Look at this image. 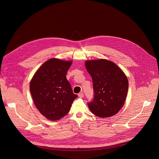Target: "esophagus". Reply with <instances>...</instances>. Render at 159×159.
I'll list each match as a JSON object with an SVG mask.
<instances>
[{
	"mask_svg": "<svg viewBox=\"0 0 159 159\" xmlns=\"http://www.w3.org/2000/svg\"><path fill=\"white\" fill-rule=\"evenodd\" d=\"M78 96H79L80 98H83V97H84L83 92H80V93H79Z\"/></svg>",
	"mask_w": 159,
	"mask_h": 159,
	"instance_id": "34e87169",
	"label": "esophagus"
}]
</instances>
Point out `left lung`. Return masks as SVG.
I'll return each instance as SVG.
<instances>
[{
  "label": "left lung",
  "instance_id": "obj_1",
  "mask_svg": "<svg viewBox=\"0 0 159 159\" xmlns=\"http://www.w3.org/2000/svg\"><path fill=\"white\" fill-rule=\"evenodd\" d=\"M85 67L93 83L94 97L88 102L91 112L99 117L117 113L127 96V77L116 64L106 60L86 61Z\"/></svg>",
  "mask_w": 159,
  "mask_h": 159
}]
</instances>
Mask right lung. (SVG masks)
<instances>
[{"mask_svg": "<svg viewBox=\"0 0 159 159\" xmlns=\"http://www.w3.org/2000/svg\"><path fill=\"white\" fill-rule=\"evenodd\" d=\"M71 64V61L50 59L38 69L31 80L34 103L49 120H57L67 115L77 97L66 78Z\"/></svg>", "mask_w": 159, "mask_h": 159, "instance_id": "right-lung-1", "label": "right lung"}]
</instances>
